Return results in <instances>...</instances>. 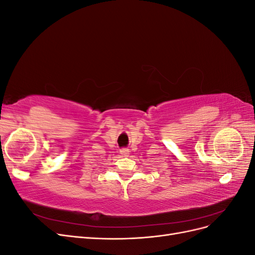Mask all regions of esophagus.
Listing matches in <instances>:
<instances>
[{
    "label": "esophagus",
    "instance_id": "obj_1",
    "mask_svg": "<svg viewBox=\"0 0 255 255\" xmlns=\"http://www.w3.org/2000/svg\"><path fill=\"white\" fill-rule=\"evenodd\" d=\"M120 154H121L122 156H128L129 150H128V149H127V148H123V149H121V150H120Z\"/></svg>",
    "mask_w": 255,
    "mask_h": 255
}]
</instances>
